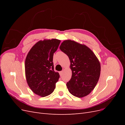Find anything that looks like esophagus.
Segmentation results:
<instances>
[{"instance_id": "obj_1", "label": "esophagus", "mask_w": 125, "mask_h": 125, "mask_svg": "<svg viewBox=\"0 0 125 125\" xmlns=\"http://www.w3.org/2000/svg\"><path fill=\"white\" fill-rule=\"evenodd\" d=\"M62 74H63V71H60V72H59V74H60V76H62Z\"/></svg>"}]
</instances>
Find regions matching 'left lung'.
<instances>
[{
	"instance_id": "1",
	"label": "left lung",
	"mask_w": 125,
	"mask_h": 125,
	"mask_svg": "<svg viewBox=\"0 0 125 125\" xmlns=\"http://www.w3.org/2000/svg\"><path fill=\"white\" fill-rule=\"evenodd\" d=\"M59 48L70 62L72 76L67 83L69 92L80 98L88 95L94 90L100 76L99 59L90 48L74 41H64Z\"/></svg>"
}]
</instances>
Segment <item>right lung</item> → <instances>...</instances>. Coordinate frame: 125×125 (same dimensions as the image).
I'll use <instances>...</instances> for the list:
<instances>
[{"mask_svg": "<svg viewBox=\"0 0 125 125\" xmlns=\"http://www.w3.org/2000/svg\"><path fill=\"white\" fill-rule=\"evenodd\" d=\"M60 41L45 39L40 41L29 52L25 61L27 83L33 93L45 97L52 93L58 81L59 74L54 70V53Z\"/></svg>", "mask_w": 125, "mask_h": 125, "instance_id": "add662e5", "label": "right lung"}]
</instances>
